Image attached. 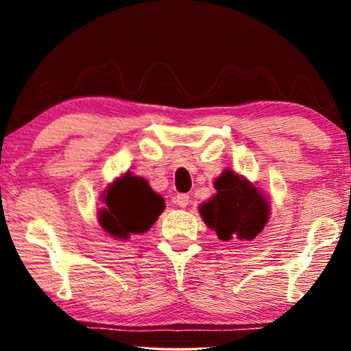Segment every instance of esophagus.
<instances>
[{
	"label": "esophagus",
	"instance_id": "esophagus-1",
	"mask_svg": "<svg viewBox=\"0 0 351 351\" xmlns=\"http://www.w3.org/2000/svg\"><path fill=\"white\" fill-rule=\"evenodd\" d=\"M175 203H176V206H180V207H187L189 206V203H190V198H189V195H186V193H178L176 197H175Z\"/></svg>",
	"mask_w": 351,
	"mask_h": 351
}]
</instances>
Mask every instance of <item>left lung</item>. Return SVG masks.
I'll list each match as a JSON object with an SVG mask.
<instances>
[{"mask_svg":"<svg viewBox=\"0 0 351 351\" xmlns=\"http://www.w3.org/2000/svg\"><path fill=\"white\" fill-rule=\"evenodd\" d=\"M213 187L217 193L198 206L207 228L221 241L255 239L271 215V201L263 190L229 169L213 181Z\"/></svg>","mask_w":351,"mask_h":351,"instance_id":"obj_1","label":"left lung"}]
</instances>
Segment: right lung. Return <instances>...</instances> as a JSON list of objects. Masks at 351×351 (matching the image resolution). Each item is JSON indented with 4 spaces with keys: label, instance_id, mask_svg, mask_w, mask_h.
I'll use <instances>...</instances> for the list:
<instances>
[{
    "label": "right lung",
    "instance_id": "add662e5",
    "mask_svg": "<svg viewBox=\"0 0 351 351\" xmlns=\"http://www.w3.org/2000/svg\"><path fill=\"white\" fill-rule=\"evenodd\" d=\"M106 207L99 210V224L112 239L127 241L132 235L145 234L164 212L161 195L144 178L123 173L104 190Z\"/></svg>",
    "mask_w": 351,
    "mask_h": 351
}]
</instances>
